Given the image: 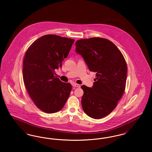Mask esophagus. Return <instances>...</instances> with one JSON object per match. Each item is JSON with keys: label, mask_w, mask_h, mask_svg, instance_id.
Here are the masks:
<instances>
[{"label": "esophagus", "mask_w": 152, "mask_h": 152, "mask_svg": "<svg viewBox=\"0 0 152 152\" xmlns=\"http://www.w3.org/2000/svg\"><path fill=\"white\" fill-rule=\"evenodd\" d=\"M73 87H78V88H80V85L79 84H73Z\"/></svg>", "instance_id": "1"}]
</instances>
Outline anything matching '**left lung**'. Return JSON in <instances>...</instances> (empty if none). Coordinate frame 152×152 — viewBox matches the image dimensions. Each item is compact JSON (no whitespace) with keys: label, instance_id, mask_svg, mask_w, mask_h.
<instances>
[{"label":"left lung","instance_id":"left-lung-1","mask_svg":"<svg viewBox=\"0 0 152 152\" xmlns=\"http://www.w3.org/2000/svg\"><path fill=\"white\" fill-rule=\"evenodd\" d=\"M76 52L96 73L92 88L82 86L81 105L87 115L100 119L116 107L125 91L127 66L123 54L109 40L92 37L76 41Z\"/></svg>","mask_w":152,"mask_h":152}]
</instances>
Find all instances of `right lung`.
Listing matches in <instances>:
<instances>
[{"label": "right lung", "instance_id": "1", "mask_svg": "<svg viewBox=\"0 0 152 152\" xmlns=\"http://www.w3.org/2000/svg\"><path fill=\"white\" fill-rule=\"evenodd\" d=\"M75 40L55 35L37 39L31 45L23 60V77L30 97L38 108L47 113L64 107L72 89L70 83L56 77Z\"/></svg>", "mask_w": 152, "mask_h": 152}]
</instances>
